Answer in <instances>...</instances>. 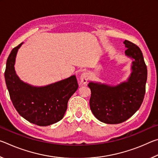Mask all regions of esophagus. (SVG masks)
I'll return each instance as SVG.
<instances>
[{
    "label": "esophagus",
    "mask_w": 158,
    "mask_h": 158,
    "mask_svg": "<svg viewBox=\"0 0 158 158\" xmlns=\"http://www.w3.org/2000/svg\"><path fill=\"white\" fill-rule=\"evenodd\" d=\"M88 80H89V74L87 73H84L81 74V75L80 76V81L83 84H86Z\"/></svg>",
    "instance_id": "obj_1"
}]
</instances>
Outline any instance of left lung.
I'll return each mask as SVG.
<instances>
[{"label": "left lung", "mask_w": 158, "mask_h": 158, "mask_svg": "<svg viewBox=\"0 0 158 158\" xmlns=\"http://www.w3.org/2000/svg\"><path fill=\"white\" fill-rule=\"evenodd\" d=\"M125 55L134 59L132 73L127 81L117 85L90 82L91 91L90 108L101 122L121 123L130 118L142 104L146 92L147 68L139 47L128 40L124 41Z\"/></svg>", "instance_id": "1"}]
</instances>
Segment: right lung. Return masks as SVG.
<instances>
[{
	"label": "right lung",
	"instance_id": "right-lung-1",
	"mask_svg": "<svg viewBox=\"0 0 158 158\" xmlns=\"http://www.w3.org/2000/svg\"><path fill=\"white\" fill-rule=\"evenodd\" d=\"M22 43L10 53L5 71L10 97L17 112L31 123L39 126L56 123L64 116L69 99L78 89L73 75L54 84L35 87L21 81L15 70V58Z\"/></svg>",
	"mask_w": 158,
	"mask_h": 158
}]
</instances>
